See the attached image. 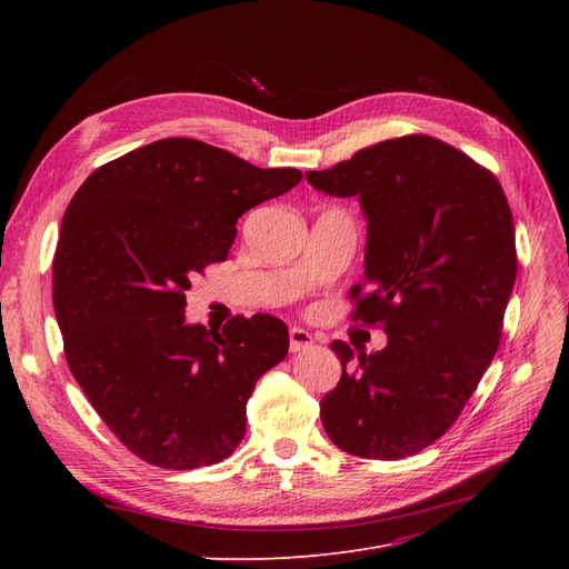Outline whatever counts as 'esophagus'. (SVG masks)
Wrapping results in <instances>:
<instances>
[{"label":"esophagus","mask_w":569,"mask_h":569,"mask_svg":"<svg viewBox=\"0 0 569 569\" xmlns=\"http://www.w3.org/2000/svg\"><path fill=\"white\" fill-rule=\"evenodd\" d=\"M288 337H290V350L292 352H300V350H307V348L313 346V337L307 330H302V327H290Z\"/></svg>","instance_id":"esophagus-1"}]
</instances>
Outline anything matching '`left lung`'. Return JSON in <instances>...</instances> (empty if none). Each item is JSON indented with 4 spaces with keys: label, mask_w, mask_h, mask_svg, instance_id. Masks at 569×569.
Returning a JSON list of instances; mask_svg holds the SVG:
<instances>
[{
    "label": "left lung",
    "mask_w": 569,
    "mask_h": 569,
    "mask_svg": "<svg viewBox=\"0 0 569 569\" xmlns=\"http://www.w3.org/2000/svg\"><path fill=\"white\" fill-rule=\"evenodd\" d=\"M307 179L360 198L369 237L352 320L387 335L357 357L332 343L343 373L320 401L322 427L348 455L412 457L457 422L498 350L517 279L512 209L491 170L431 136L382 140Z\"/></svg>",
    "instance_id": "1"
}]
</instances>
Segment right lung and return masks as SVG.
Masks as SVG:
<instances>
[{"mask_svg": "<svg viewBox=\"0 0 569 569\" xmlns=\"http://www.w3.org/2000/svg\"><path fill=\"white\" fill-rule=\"evenodd\" d=\"M193 138H163L89 174L52 260L69 369L108 429L142 461L191 470L247 433L258 378L288 355L283 320L189 325L191 279L221 262L247 209L300 184Z\"/></svg>", "mask_w": 569, "mask_h": 569, "instance_id": "right-lung-1", "label": "right lung"}]
</instances>
